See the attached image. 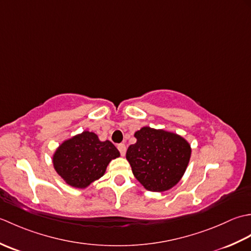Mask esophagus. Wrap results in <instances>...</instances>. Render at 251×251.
Wrapping results in <instances>:
<instances>
[{
    "label": "esophagus",
    "instance_id": "34e87169",
    "mask_svg": "<svg viewBox=\"0 0 251 251\" xmlns=\"http://www.w3.org/2000/svg\"><path fill=\"white\" fill-rule=\"evenodd\" d=\"M117 149H119L121 155L124 156L125 152H126V146L124 145V143H120V145H117Z\"/></svg>",
    "mask_w": 251,
    "mask_h": 251
}]
</instances>
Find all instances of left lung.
I'll use <instances>...</instances> for the list:
<instances>
[{
  "instance_id": "left-lung-1",
  "label": "left lung",
  "mask_w": 251,
  "mask_h": 251,
  "mask_svg": "<svg viewBox=\"0 0 251 251\" xmlns=\"http://www.w3.org/2000/svg\"><path fill=\"white\" fill-rule=\"evenodd\" d=\"M135 145L127 149L126 159L132 174L151 192H165L177 184L188 167L191 145L182 136L149 126L135 132Z\"/></svg>"
}]
</instances>
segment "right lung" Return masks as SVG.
<instances>
[{
	"mask_svg": "<svg viewBox=\"0 0 251 251\" xmlns=\"http://www.w3.org/2000/svg\"><path fill=\"white\" fill-rule=\"evenodd\" d=\"M120 155L111 141H100L95 132L84 130L59 145L52 154V165L68 185L86 189L102 177L109 163Z\"/></svg>",
	"mask_w": 251,
	"mask_h": 251,
	"instance_id": "1",
	"label": "right lung"
}]
</instances>
